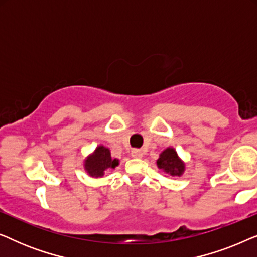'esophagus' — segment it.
<instances>
[{"label": "esophagus", "instance_id": "esophagus-1", "mask_svg": "<svg viewBox=\"0 0 257 257\" xmlns=\"http://www.w3.org/2000/svg\"><path fill=\"white\" fill-rule=\"evenodd\" d=\"M131 156H132V158H143V152L138 149L132 150L131 151Z\"/></svg>", "mask_w": 257, "mask_h": 257}]
</instances>
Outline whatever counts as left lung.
<instances>
[{
    "mask_svg": "<svg viewBox=\"0 0 257 257\" xmlns=\"http://www.w3.org/2000/svg\"><path fill=\"white\" fill-rule=\"evenodd\" d=\"M157 166L159 170L172 177H181L185 172V163L180 159L173 147H167L159 154Z\"/></svg>",
    "mask_w": 257,
    "mask_h": 257,
    "instance_id": "obj_1",
    "label": "left lung"
}]
</instances>
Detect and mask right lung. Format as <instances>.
Listing matches in <instances>:
<instances>
[{
  "instance_id": "right-lung-1",
  "label": "right lung",
  "mask_w": 257,
  "mask_h": 257,
  "mask_svg": "<svg viewBox=\"0 0 257 257\" xmlns=\"http://www.w3.org/2000/svg\"><path fill=\"white\" fill-rule=\"evenodd\" d=\"M119 165L118 159H113L111 157L110 149L103 145L96 147L90 156L84 160V170L90 177L92 178H101L105 171L114 168Z\"/></svg>"
}]
</instances>
